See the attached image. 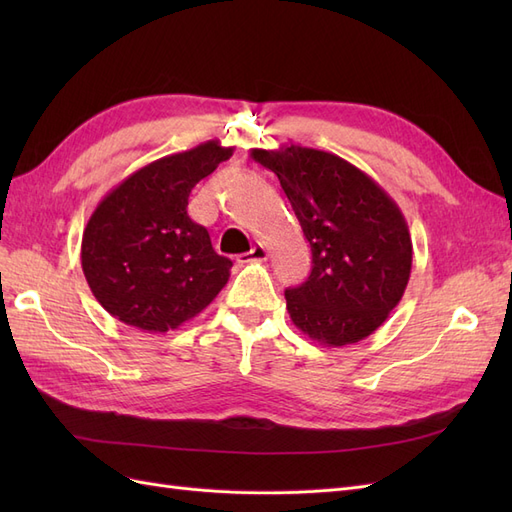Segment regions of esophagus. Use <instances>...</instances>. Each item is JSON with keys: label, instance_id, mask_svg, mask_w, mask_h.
Wrapping results in <instances>:
<instances>
[{"label": "esophagus", "instance_id": "esophagus-1", "mask_svg": "<svg viewBox=\"0 0 512 512\" xmlns=\"http://www.w3.org/2000/svg\"><path fill=\"white\" fill-rule=\"evenodd\" d=\"M267 256H269V252H267L265 245H254L250 252L241 254L237 260L241 262V265H247V262H262V260H267Z\"/></svg>", "mask_w": 512, "mask_h": 512}]
</instances>
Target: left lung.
<instances>
[{
	"label": "left lung",
	"instance_id": "obj_1",
	"mask_svg": "<svg viewBox=\"0 0 512 512\" xmlns=\"http://www.w3.org/2000/svg\"><path fill=\"white\" fill-rule=\"evenodd\" d=\"M250 156L280 179L312 245L307 282L286 290L294 327L320 346L361 342L406 292L412 239L404 213L374 179L335 153L290 143L252 149Z\"/></svg>",
	"mask_w": 512,
	"mask_h": 512
}]
</instances>
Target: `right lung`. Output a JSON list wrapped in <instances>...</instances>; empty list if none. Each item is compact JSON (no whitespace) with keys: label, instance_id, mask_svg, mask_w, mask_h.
I'll list each match as a JSON object with an SVG mask.
<instances>
[{"label":"right lung","instance_id":"obj_1","mask_svg":"<svg viewBox=\"0 0 512 512\" xmlns=\"http://www.w3.org/2000/svg\"><path fill=\"white\" fill-rule=\"evenodd\" d=\"M235 147L207 141L149 162L108 192L83 230L81 265L98 303L145 333H168L218 297L232 262L190 220L194 185Z\"/></svg>","mask_w":512,"mask_h":512}]
</instances>
